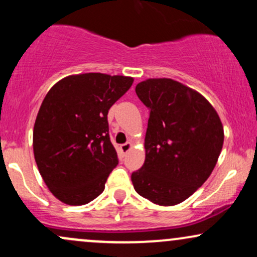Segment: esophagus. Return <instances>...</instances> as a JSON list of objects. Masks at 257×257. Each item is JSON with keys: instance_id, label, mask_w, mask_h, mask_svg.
I'll return each mask as SVG.
<instances>
[{"instance_id": "34e87169", "label": "esophagus", "mask_w": 257, "mask_h": 257, "mask_svg": "<svg viewBox=\"0 0 257 257\" xmlns=\"http://www.w3.org/2000/svg\"><path fill=\"white\" fill-rule=\"evenodd\" d=\"M132 143H125V144H122L120 145V151H122L123 153H126L129 151V150L132 149Z\"/></svg>"}]
</instances>
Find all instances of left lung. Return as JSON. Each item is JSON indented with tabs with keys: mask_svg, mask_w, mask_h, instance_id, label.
<instances>
[{
	"mask_svg": "<svg viewBox=\"0 0 257 257\" xmlns=\"http://www.w3.org/2000/svg\"><path fill=\"white\" fill-rule=\"evenodd\" d=\"M150 110L144 166L132 174L135 191L158 205L184 202L206 181L223 145V126L209 101L170 78L135 87Z\"/></svg>",
	"mask_w": 257,
	"mask_h": 257,
	"instance_id": "8db88e82",
	"label": "left lung"
}]
</instances>
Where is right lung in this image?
Listing matches in <instances>:
<instances>
[{
	"label": "right lung",
	"mask_w": 257,
	"mask_h": 257,
	"mask_svg": "<svg viewBox=\"0 0 257 257\" xmlns=\"http://www.w3.org/2000/svg\"><path fill=\"white\" fill-rule=\"evenodd\" d=\"M134 79L83 73L47 93L34 126L35 161L59 200L83 205L102 193L118 157L108 134V110Z\"/></svg>",
	"instance_id": "right-lung-1"
}]
</instances>
